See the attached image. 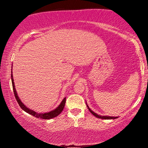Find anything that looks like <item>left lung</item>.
Here are the masks:
<instances>
[{
  "label": "left lung",
  "mask_w": 148,
  "mask_h": 148,
  "mask_svg": "<svg viewBox=\"0 0 148 148\" xmlns=\"http://www.w3.org/2000/svg\"><path fill=\"white\" fill-rule=\"evenodd\" d=\"M87 106H88V105H87ZM88 109H89L90 112V113H92V115H94L95 116H96V117H97V118H101V119H115V118H117L116 117H110V116H101V115H99L96 114V113H95V112H93L92 111H91V109H90V108L89 107H88Z\"/></svg>",
  "instance_id": "obj_1"
}]
</instances>
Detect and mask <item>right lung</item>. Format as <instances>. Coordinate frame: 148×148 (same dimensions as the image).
<instances>
[{
  "mask_svg": "<svg viewBox=\"0 0 148 148\" xmlns=\"http://www.w3.org/2000/svg\"><path fill=\"white\" fill-rule=\"evenodd\" d=\"M11 73H12V72H11ZM11 78H12V87H13V92H14V95L15 98H16V101L18 102V105H19L20 107H21L23 111L26 112V113H28L30 115H33V116L35 117V118L48 120V119H51V118H55V117L58 116V115L60 114L61 112L62 111V110H63V108L64 107V105H65L66 98H64L60 104L59 105V106H58L55 110L49 112V113H36V112L33 111V110H30L28 108H27V107L21 102V100L18 99V97L17 96V93H16V90H15V88H14V80H13V78H12V74H11Z\"/></svg>",
  "mask_w": 148,
  "mask_h": 148,
  "instance_id": "right-lung-1",
  "label": "right lung"
}]
</instances>
